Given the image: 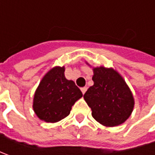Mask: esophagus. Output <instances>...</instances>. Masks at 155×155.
I'll use <instances>...</instances> for the list:
<instances>
[{
    "label": "esophagus",
    "instance_id": "34e87169",
    "mask_svg": "<svg viewBox=\"0 0 155 155\" xmlns=\"http://www.w3.org/2000/svg\"><path fill=\"white\" fill-rule=\"evenodd\" d=\"M87 91V87H83V88H81V91L83 94H84V93L86 92Z\"/></svg>",
    "mask_w": 155,
    "mask_h": 155
}]
</instances>
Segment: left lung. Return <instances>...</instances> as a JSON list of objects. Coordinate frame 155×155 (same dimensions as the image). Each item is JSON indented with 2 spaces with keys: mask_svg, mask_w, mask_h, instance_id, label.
I'll use <instances>...</instances> for the list:
<instances>
[{
  "mask_svg": "<svg viewBox=\"0 0 155 155\" xmlns=\"http://www.w3.org/2000/svg\"><path fill=\"white\" fill-rule=\"evenodd\" d=\"M92 80L94 84L84 98L91 109L93 118L105 127L126 122L134 110V99L121 74L113 68L93 67Z\"/></svg>",
  "mask_w": 155,
  "mask_h": 155,
  "instance_id": "8db88e82",
  "label": "left lung"
}]
</instances>
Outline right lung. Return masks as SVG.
I'll use <instances>...</instances> for the list:
<instances>
[{
  "instance_id": "add662e5",
  "label": "right lung",
  "mask_w": 155,
  "mask_h": 155,
  "mask_svg": "<svg viewBox=\"0 0 155 155\" xmlns=\"http://www.w3.org/2000/svg\"><path fill=\"white\" fill-rule=\"evenodd\" d=\"M64 69V66H54L49 70L35 91L33 109L41 121L51 123L61 121L83 97L74 82L65 78Z\"/></svg>"
}]
</instances>
